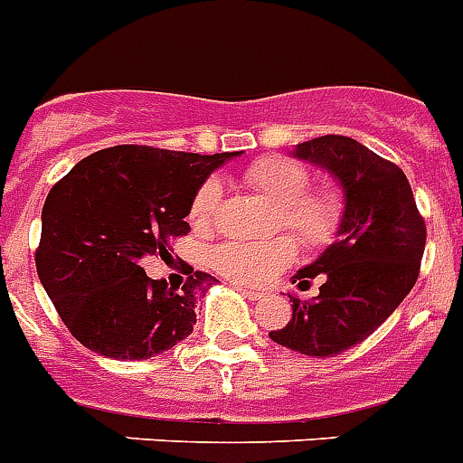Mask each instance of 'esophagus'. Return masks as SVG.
Wrapping results in <instances>:
<instances>
[{
    "instance_id": "esophagus-1",
    "label": "esophagus",
    "mask_w": 463,
    "mask_h": 463,
    "mask_svg": "<svg viewBox=\"0 0 463 463\" xmlns=\"http://www.w3.org/2000/svg\"><path fill=\"white\" fill-rule=\"evenodd\" d=\"M241 290V288H239ZM243 292V298H248V299H260L262 298V292H258V290H241Z\"/></svg>"
}]
</instances>
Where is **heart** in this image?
I'll list each match as a JSON object with an SVG mask.
<instances>
[{"instance_id": "b5f03b06", "label": "heart", "mask_w": 463, "mask_h": 463, "mask_svg": "<svg viewBox=\"0 0 463 463\" xmlns=\"http://www.w3.org/2000/svg\"><path fill=\"white\" fill-rule=\"evenodd\" d=\"M248 187L274 208L269 227L286 232L304 250H326L342 232L346 201L335 187H311L307 165L290 156H262L243 173ZM222 208V183L208 177L194 192L189 220L196 232H211ZM288 236L267 241H224L211 248L208 262L220 276L239 286H267L295 260Z\"/></svg>"}]
</instances>
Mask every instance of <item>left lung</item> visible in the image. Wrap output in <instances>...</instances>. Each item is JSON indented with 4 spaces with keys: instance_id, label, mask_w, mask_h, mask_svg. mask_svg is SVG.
Returning a JSON list of instances; mask_svg holds the SVG:
<instances>
[{
    "instance_id": "8db88e82",
    "label": "left lung",
    "mask_w": 463,
    "mask_h": 463,
    "mask_svg": "<svg viewBox=\"0 0 463 463\" xmlns=\"http://www.w3.org/2000/svg\"><path fill=\"white\" fill-rule=\"evenodd\" d=\"M298 156L326 165L346 192L339 239L314 264L292 276L299 290L323 280L311 299L290 298L292 321L271 330L276 345L299 354L337 355L377 330L417 283L426 222L412 187L393 161L346 136H321Z\"/></svg>"
}]
</instances>
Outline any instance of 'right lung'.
<instances>
[{
    "mask_svg": "<svg viewBox=\"0 0 463 463\" xmlns=\"http://www.w3.org/2000/svg\"><path fill=\"white\" fill-rule=\"evenodd\" d=\"M239 152L194 154L117 145L79 161L46 196L34 264L62 323L86 349L145 361L192 335L213 276L152 280L142 260H168L189 234L194 192Z\"/></svg>",
    "mask_w": 463,
    "mask_h": 463,
    "instance_id": "right-lung-1",
    "label": "right lung"
}]
</instances>
